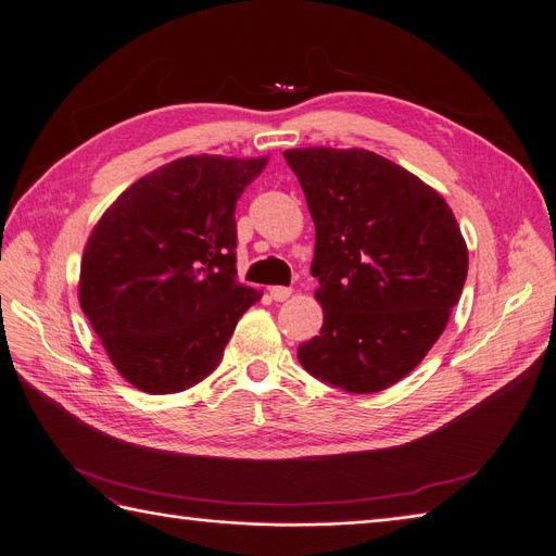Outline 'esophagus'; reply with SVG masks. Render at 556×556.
I'll return each instance as SVG.
<instances>
[{
	"label": "esophagus",
	"mask_w": 556,
	"mask_h": 556,
	"mask_svg": "<svg viewBox=\"0 0 556 556\" xmlns=\"http://www.w3.org/2000/svg\"><path fill=\"white\" fill-rule=\"evenodd\" d=\"M291 289H286V286H273L270 289V298L275 300V302H283V300H289L291 298Z\"/></svg>",
	"instance_id": "1"
}]
</instances>
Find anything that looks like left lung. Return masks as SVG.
Returning a JSON list of instances; mask_svg holds the SVG:
<instances>
[{"instance_id":"left-lung-1","label":"left lung","mask_w":556,"mask_h":556,"mask_svg":"<svg viewBox=\"0 0 556 556\" xmlns=\"http://www.w3.org/2000/svg\"><path fill=\"white\" fill-rule=\"evenodd\" d=\"M316 226L320 334L298 348L314 378L351 394L403 380L444 332L467 244L444 197L374 151H283Z\"/></svg>"}]
</instances>
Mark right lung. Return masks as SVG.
Masks as SVG:
<instances>
[{
    "instance_id": "right-lung-1",
    "label": "right lung",
    "mask_w": 556,
    "mask_h": 556,
    "mask_svg": "<svg viewBox=\"0 0 556 556\" xmlns=\"http://www.w3.org/2000/svg\"><path fill=\"white\" fill-rule=\"evenodd\" d=\"M265 157L188 155L135 180L102 213L79 267V306L116 371L182 392L222 359L263 291L236 281V203Z\"/></svg>"
}]
</instances>
